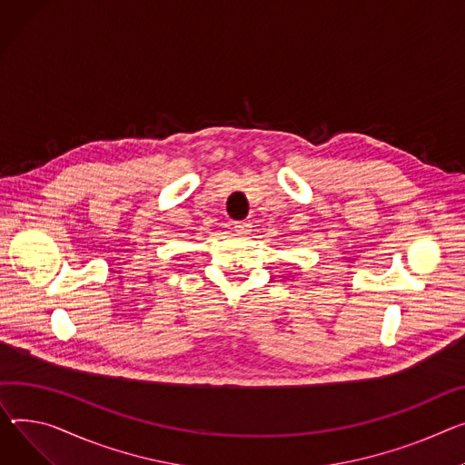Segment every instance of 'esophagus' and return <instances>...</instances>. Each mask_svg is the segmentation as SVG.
<instances>
[{
	"label": "esophagus",
	"mask_w": 465,
	"mask_h": 465,
	"mask_svg": "<svg viewBox=\"0 0 465 465\" xmlns=\"http://www.w3.org/2000/svg\"><path fill=\"white\" fill-rule=\"evenodd\" d=\"M251 228L252 224L249 221H237L233 223V230L239 233V235H249L251 233Z\"/></svg>",
	"instance_id": "obj_1"
}]
</instances>
